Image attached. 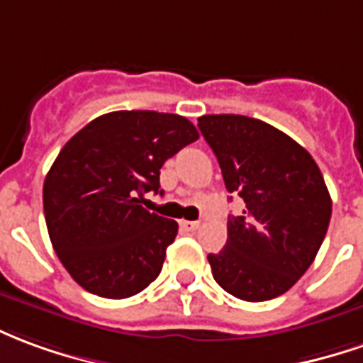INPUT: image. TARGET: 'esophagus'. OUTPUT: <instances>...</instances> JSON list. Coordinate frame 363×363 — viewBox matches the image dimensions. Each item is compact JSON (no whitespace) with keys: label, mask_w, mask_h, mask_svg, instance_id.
<instances>
[{"label":"esophagus","mask_w":363,"mask_h":363,"mask_svg":"<svg viewBox=\"0 0 363 363\" xmlns=\"http://www.w3.org/2000/svg\"><path fill=\"white\" fill-rule=\"evenodd\" d=\"M179 227L184 230H197L199 228V220H179Z\"/></svg>","instance_id":"34e87169"}]
</instances>
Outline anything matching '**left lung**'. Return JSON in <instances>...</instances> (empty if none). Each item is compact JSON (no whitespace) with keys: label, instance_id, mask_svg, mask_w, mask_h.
I'll return each mask as SVG.
<instances>
[{"label":"left lung","instance_id":"obj_1","mask_svg":"<svg viewBox=\"0 0 363 363\" xmlns=\"http://www.w3.org/2000/svg\"><path fill=\"white\" fill-rule=\"evenodd\" d=\"M197 127L217 156L242 215H228L227 244L209 254L213 277L242 301H268L297 284L325 240L333 201L317 162L268 123L203 115ZM233 199V197H230Z\"/></svg>","mask_w":363,"mask_h":363}]
</instances>
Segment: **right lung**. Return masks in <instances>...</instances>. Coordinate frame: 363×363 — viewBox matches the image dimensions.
Here are the masks:
<instances>
[{"instance_id":"1","label":"right lung","mask_w":363,"mask_h":363,"mask_svg":"<svg viewBox=\"0 0 363 363\" xmlns=\"http://www.w3.org/2000/svg\"><path fill=\"white\" fill-rule=\"evenodd\" d=\"M197 138L194 123L174 113L113 111L64 145L43 205L54 250L86 291L127 299L158 277L177 223L140 203L160 191L164 162Z\"/></svg>"}]
</instances>
